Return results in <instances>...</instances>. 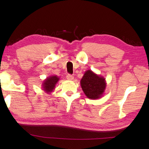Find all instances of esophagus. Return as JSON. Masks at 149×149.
<instances>
[{
	"instance_id": "34e87169",
	"label": "esophagus",
	"mask_w": 149,
	"mask_h": 149,
	"mask_svg": "<svg viewBox=\"0 0 149 149\" xmlns=\"http://www.w3.org/2000/svg\"><path fill=\"white\" fill-rule=\"evenodd\" d=\"M66 79L68 80H70V81H72L74 79V77L73 76V75H70V74H68L67 76H66Z\"/></svg>"
}]
</instances>
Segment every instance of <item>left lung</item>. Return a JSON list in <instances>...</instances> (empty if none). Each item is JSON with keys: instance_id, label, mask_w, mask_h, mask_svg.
<instances>
[{"instance_id": "1", "label": "left lung", "mask_w": 149, "mask_h": 149, "mask_svg": "<svg viewBox=\"0 0 149 149\" xmlns=\"http://www.w3.org/2000/svg\"><path fill=\"white\" fill-rule=\"evenodd\" d=\"M80 84L86 97L93 100L100 99L107 87L105 78L90 70L85 72Z\"/></svg>"}]
</instances>
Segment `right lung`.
Returning a JSON list of instances; mask_svg holds the SVG:
<instances>
[{"instance_id": "obj_1", "label": "right lung", "mask_w": 149, "mask_h": 149, "mask_svg": "<svg viewBox=\"0 0 149 149\" xmlns=\"http://www.w3.org/2000/svg\"><path fill=\"white\" fill-rule=\"evenodd\" d=\"M60 80V77L57 75H50L47 77L42 84V89L45 93L50 94L55 89V87Z\"/></svg>"}]
</instances>
